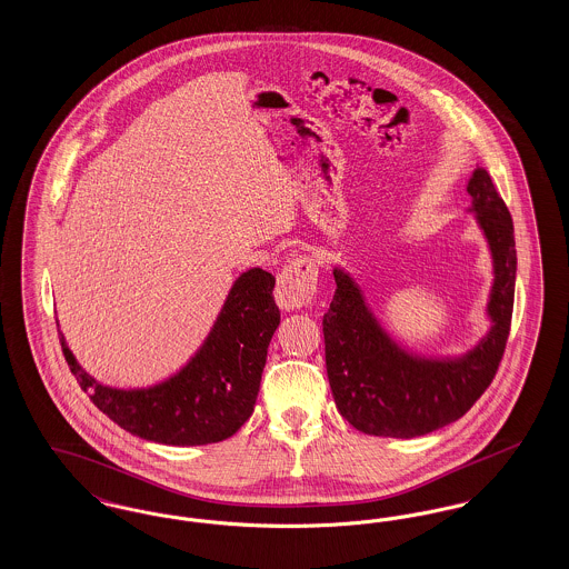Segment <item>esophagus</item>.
I'll use <instances>...</instances> for the list:
<instances>
[{
    "mask_svg": "<svg viewBox=\"0 0 569 569\" xmlns=\"http://www.w3.org/2000/svg\"><path fill=\"white\" fill-rule=\"evenodd\" d=\"M318 288V267L309 256L295 258L277 277L274 300L283 311H295L311 302Z\"/></svg>",
    "mask_w": 569,
    "mask_h": 569,
    "instance_id": "34e87169",
    "label": "esophagus"
}]
</instances>
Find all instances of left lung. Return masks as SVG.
Instances as JSON below:
<instances>
[{
  "label": "left lung",
  "instance_id": "1",
  "mask_svg": "<svg viewBox=\"0 0 569 569\" xmlns=\"http://www.w3.org/2000/svg\"><path fill=\"white\" fill-rule=\"evenodd\" d=\"M467 191L492 256L487 337L459 358H425L403 350L378 322L350 272L335 267V297L325 313L326 373L339 413L353 429L378 437L437 431L482 397L506 352L515 309L516 243L510 211L485 168Z\"/></svg>",
  "mask_w": 569,
  "mask_h": 569
}]
</instances>
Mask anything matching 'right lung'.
<instances>
[{
	"instance_id": "obj_1",
	"label": "right lung",
	"mask_w": 569,
	"mask_h": 569,
	"mask_svg": "<svg viewBox=\"0 0 569 569\" xmlns=\"http://www.w3.org/2000/svg\"><path fill=\"white\" fill-rule=\"evenodd\" d=\"M274 277L243 272L226 298L200 350L172 378L151 388H110L84 373L59 337L61 350L93 406L130 433L166 446H204L237 433L253 413L279 307Z\"/></svg>"
}]
</instances>
